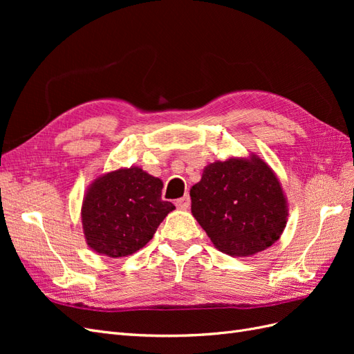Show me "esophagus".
I'll return each mask as SVG.
<instances>
[{"mask_svg": "<svg viewBox=\"0 0 354 354\" xmlns=\"http://www.w3.org/2000/svg\"><path fill=\"white\" fill-rule=\"evenodd\" d=\"M176 207L178 209H187L190 207V198L189 195H185L183 198H180L176 201Z\"/></svg>", "mask_w": 354, "mask_h": 354, "instance_id": "esophagus-1", "label": "esophagus"}]
</instances>
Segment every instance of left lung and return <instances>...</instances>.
Segmentation results:
<instances>
[{
	"mask_svg": "<svg viewBox=\"0 0 354 354\" xmlns=\"http://www.w3.org/2000/svg\"><path fill=\"white\" fill-rule=\"evenodd\" d=\"M192 214L221 252L246 257L269 248L285 229L286 201L260 158L209 164L192 186Z\"/></svg>",
	"mask_w": 354,
	"mask_h": 354,
	"instance_id": "obj_1",
	"label": "left lung"
}]
</instances>
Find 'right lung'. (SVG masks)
Instances as JSON below:
<instances>
[{
  "label": "right lung",
  "mask_w": 354,
  "mask_h": 354,
  "mask_svg": "<svg viewBox=\"0 0 354 354\" xmlns=\"http://www.w3.org/2000/svg\"><path fill=\"white\" fill-rule=\"evenodd\" d=\"M162 181L140 168L97 178L82 203V227L90 248L108 257L130 255L151 241L176 207L160 198Z\"/></svg>",
  "instance_id": "add662e5"
}]
</instances>
